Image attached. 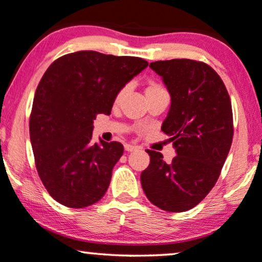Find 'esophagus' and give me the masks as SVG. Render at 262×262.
Returning a JSON list of instances; mask_svg holds the SVG:
<instances>
[{
	"mask_svg": "<svg viewBox=\"0 0 262 262\" xmlns=\"http://www.w3.org/2000/svg\"><path fill=\"white\" fill-rule=\"evenodd\" d=\"M125 150L126 151H136V150H138V148L137 146H134V145H130V144H126L125 146Z\"/></svg>",
	"mask_w": 262,
	"mask_h": 262,
	"instance_id": "1",
	"label": "esophagus"
}]
</instances>
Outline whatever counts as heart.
I'll return each instance as SVG.
<instances>
[{"label":"heart","mask_w":262,"mask_h":262,"mask_svg":"<svg viewBox=\"0 0 262 262\" xmlns=\"http://www.w3.org/2000/svg\"><path fill=\"white\" fill-rule=\"evenodd\" d=\"M125 92H126L125 87L120 88L119 91L117 92L116 97H114V104H116V105L119 104L120 100H122L123 97H124ZM163 92H166V91H165V88H164L163 85L160 84V83L150 82L148 85H146V88H145V96H146V98H148V97L154 96V94H158V93H163Z\"/></svg>","instance_id":"b5f03b06"}]
</instances>
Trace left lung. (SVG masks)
I'll list each match as a JSON object with an SVG mask.
<instances>
[{"label":"left lung","mask_w":262,"mask_h":262,"mask_svg":"<svg viewBox=\"0 0 262 262\" xmlns=\"http://www.w3.org/2000/svg\"><path fill=\"white\" fill-rule=\"evenodd\" d=\"M171 97L162 130L177 149L171 163L146 150L150 164L140 175L151 204L169 212L196 206L216 184L234 136L232 109L223 79L209 64L194 59L150 63Z\"/></svg>","instance_id":"8db88e82"}]
</instances>
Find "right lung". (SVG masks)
I'll list each match as a JSON object with an SVG mask.
<instances>
[{
    "mask_svg": "<svg viewBox=\"0 0 262 262\" xmlns=\"http://www.w3.org/2000/svg\"><path fill=\"white\" fill-rule=\"evenodd\" d=\"M146 66L139 57L79 51L45 72L34 93L30 137L39 178L59 204L82 209L105 194L124 148L92 142L93 120L111 114L117 92Z\"/></svg>",
    "mask_w": 262,
    "mask_h": 262,
    "instance_id": "1",
    "label": "right lung"
}]
</instances>
